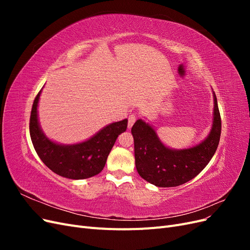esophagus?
Returning <instances> with one entry per match:
<instances>
[{
	"label": "esophagus",
	"instance_id": "1",
	"mask_svg": "<svg viewBox=\"0 0 250 250\" xmlns=\"http://www.w3.org/2000/svg\"><path fill=\"white\" fill-rule=\"evenodd\" d=\"M135 121H137V115L135 113H130L129 117H128V128H131Z\"/></svg>",
	"mask_w": 250,
	"mask_h": 250
}]
</instances>
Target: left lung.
I'll return each mask as SVG.
<instances>
[{"mask_svg": "<svg viewBox=\"0 0 250 250\" xmlns=\"http://www.w3.org/2000/svg\"><path fill=\"white\" fill-rule=\"evenodd\" d=\"M214 101V122L210 133L193 148L169 149L158 140L150 125L142 120L134 123L131 133L135 167L142 178L156 187H177L193 179L206 168L216 152L221 135V117L216 95Z\"/></svg>", "mask_w": 250, "mask_h": 250, "instance_id": "obj_1", "label": "left lung"}]
</instances>
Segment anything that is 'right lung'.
Segmentation results:
<instances>
[{"mask_svg":"<svg viewBox=\"0 0 250 250\" xmlns=\"http://www.w3.org/2000/svg\"><path fill=\"white\" fill-rule=\"evenodd\" d=\"M36 95L30 116V137L37 155L47 167L58 175L70 179H84L99 174L115 145L118 135L127 128V119L112 123L89 140L71 146L58 145L44 137L37 120Z\"/></svg>","mask_w":250,"mask_h":250,"instance_id":"1","label":"right lung"}]
</instances>
